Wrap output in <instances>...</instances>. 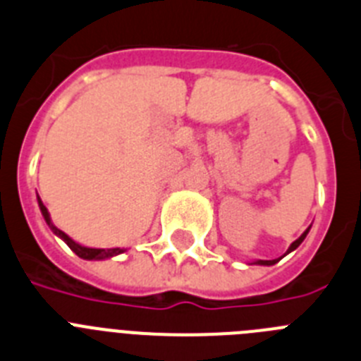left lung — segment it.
<instances>
[{"label": "left lung", "instance_id": "1", "mask_svg": "<svg viewBox=\"0 0 361 361\" xmlns=\"http://www.w3.org/2000/svg\"><path fill=\"white\" fill-rule=\"evenodd\" d=\"M309 231H311V227L309 228H305V231H303V234L300 238H298L296 241H293V243H290V247H289V250H287V252H285V255H289V252H293L294 249H298V247L302 245V241L305 240V236L307 234H309ZM280 262V258L278 259H256V265H274V263H278Z\"/></svg>", "mask_w": 361, "mask_h": 361}]
</instances>
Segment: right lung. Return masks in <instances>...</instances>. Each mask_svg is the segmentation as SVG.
<instances>
[{"instance_id":"right-lung-1","label":"right lung","mask_w":361,"mask_h":361,"mask_svg":"<svg viewBox=\"0 0 361 361\" xmlns=\"http://www.w3.org/2000/svg\"><path fill=\"white\" fill-rule=\"evenodd\" d=\"M37 205H39V211H42L43 218H45V221H47V225H49L50 231H52V233H54L58 238H61V240H63L65 243H67V245L71 247V249L74 250L78 256H80V258H83V259H106V258H112V256H118V255H121V252H125V249H120V247H116V249H90V247L80 245V243H76V241L72 240L71 236H67L63 231H59V228L56 227L54 224H52L49 211H47V207L43 205L42 200H39V196H37Z\"/></svg>"}]
</instances>
